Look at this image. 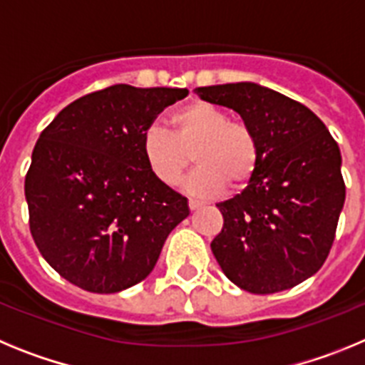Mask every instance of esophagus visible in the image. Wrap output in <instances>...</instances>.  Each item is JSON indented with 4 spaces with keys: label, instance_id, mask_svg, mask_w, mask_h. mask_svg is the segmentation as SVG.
Segmentation results:
<instances>
[{
    "label": "esophagus",
    "instance_id": "34e87169",
    "mask_svg": "<svg viewBox=\"0 0 365 365\" xmlns=\"http://www.w3.org/2000/svg\"><path fill=\"white\" fill-rule=\"evenodd\" d=\"M188 206H190V210L195 212V210H199V208H202V202L201 201H195V199H190Z\"/></svg>",
    "mask_w": 365,
    "mask_h": 365
}]
</instances>
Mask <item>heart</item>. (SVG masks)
Instances as JSON below:
<instances>
[{
  "label": "heart",
  "mask_w": 365,
  "mask_h": 365,
  "mask_svg": "<svg viewBox=\"0 0 365 365\" xmlns=\"http://www.w3.org/2000/svg\"><path fill=\"white\" fill-rule=\"evenodd\" d=\"M173 130L151 125L143 140L148 168L166 186L177 185L193 159L197 168L186 179L192 195L212 197L245 185L257 166V140L247 124L205 100H192L172 113Z\"/></svg>",
  "instance_id": "1"
}]
</instances>
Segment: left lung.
<instances>
[{"label": "left lung", "mask_w": 365, "mask_h": 365, "mask_svg": "<svg viewBox=\"0 0 365 365\" xmlns=\"http://www.w3.org/2000/svg\"><path fill=\"white\" fill-rule=\"evenodd\" d=\"M195 93L234 109L257 140L247 188L217 202L225 222L212 252L243 291L292 289L320 270L334 241L346 201L340 148L311 109L265 86L222 83Z\"/></svg>", "instance_id": "1"}]
</instances>
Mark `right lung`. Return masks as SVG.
Wrapping results in <instances>:
<instances>
[{"instance_id": "1", "label": "right lung", "mask_w": 365, "mask_h": 365, "mask_svg": "<svg viewBox=\"0 0 365 365\" xmlns=\"http://www.w3.org/2000/svg\"><path fill=\"white\" fill-rule=\"evenodd\" d=\"M173 87L118 83L71 102L38 138L25 177L29 225L67 282L113 294L150 276L188 199L148 168L143 140Z\"/></svg>"}]
</instances>
